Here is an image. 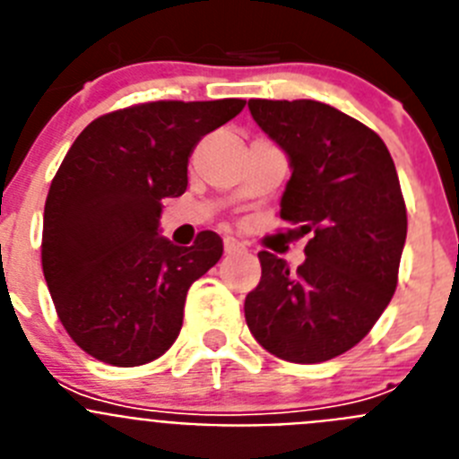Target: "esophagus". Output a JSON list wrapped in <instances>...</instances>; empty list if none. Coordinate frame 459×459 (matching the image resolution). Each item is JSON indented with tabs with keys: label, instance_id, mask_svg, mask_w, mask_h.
<instances>
[{
	"label": "esophagus",
	"instance_id": "esophagus-1",
	"mask_svg": "<svg viewBox=\"0 0 459 459\" xmlns=\"http://www.w3.org/2000/svg\"><path fill=\"white\" fill-rule=\"evenodd\" d=\"M222 246H225V255H237V253H241V250H246V246H243V243H238L237 238H232V237H227L225 241H222Z\"/></svg>",
	"mask_w": 459,
	"mask_h": 459
}]
</instances>
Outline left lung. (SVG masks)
Instances as JSON below:
<instances>
[{
  "label": "left lung",
  "instance_id": "left-lung-1",
  "mask_svg": "<svg viewBox=\"0 0 459 459\" xmlns=\"http://www.w3.org/2000/svg\"><path fill=\"white\" fill-rule=\"evenodd\" d=\"M248 108L290 156L278 216L310 241L291 273L257 253L262 278L246 296V322L278 359L331 360L370 333L397 287L407 206L395 165L372 128L326 103L250 99Z\"/></svg>",
  "mask_w": 459,
  "mask_h": 459
}]
</instances>
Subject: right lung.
<instances>
[{
    "instance_id": "1",
    "label": "right lung",
    "mask_w": 459,
    "mask_h": 459,
    "mask_svg": "<svg viewBox=\"0 0 459 459\" xmlns=\"http://www.w3.org/2000/svg\"><path fill=\"white\" fill-rule=\"evenodd\" d=\"M243 99L153 100L93 119L48 190L40 264L56 317L93 359L144 366L172 347L190 285L222 255L216 232L190 248L158 237L163 200L188 186L195 144Z\"/></svg>"
}]
</instances>
